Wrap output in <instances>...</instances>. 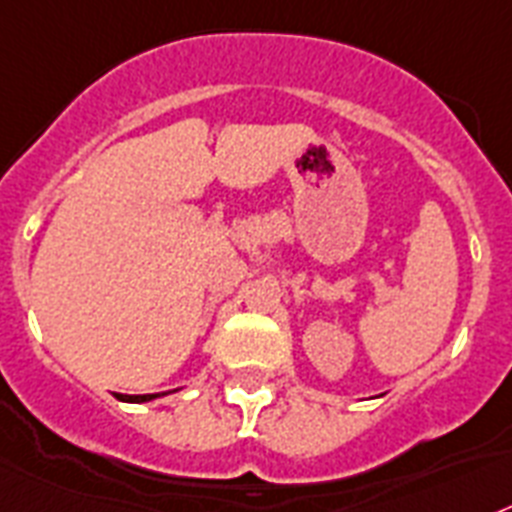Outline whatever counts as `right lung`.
I'll use <instances>...</instances> for the list:
<instances>
[{
    "instance_id": "add662e5",
    "label": "right lung",
    "mask_w": 512,
    "mask_h": 512,
    "mask_svg": "<svg viewBox=\"0 0 512 512\" xmlns=\"http://www.w3.org/2000/svg\"><path fill=\"white\" fill-rule=\"evenodd\" d=\"M163 393H150V395H122L117 393L119 401H127V403H145V401H153V398H161Z\"/></svg>"
}]
</instances>
